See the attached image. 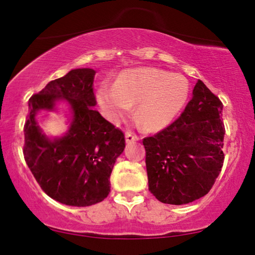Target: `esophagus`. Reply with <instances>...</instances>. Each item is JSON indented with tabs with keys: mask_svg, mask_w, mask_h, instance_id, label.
Masks as SVG:
<instances>
[{
	"mask_svg": "<svg viewBox=\"0 0 255 255\" xmlns=\"http://www.w3.org/2000/svg\"><path fill=\"white\" fill-rule=\"evenodd\" d=\"M138 136L134 134V132L131 131H127L126 132V140L128 143H132V142H136V140H138Z\"/></svg>",
	"mask_w": 255,
	"mask_h": 255,
	"instance_id": "1",
	"label": "esophagus"
}]
</instances>
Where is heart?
Segmentation results:
<instances>
[{
  "label": "heart",
  "instance_id": "heart-1",
  "mask_svg": "<svg viewBox=\"0 0 255 255\" xmlns=\"http://www.w3.org/2000/svg\"><path fill=\"white\" fill-rule=\"evenodd\" d=\"M189 85L180 74L154 67L127 70L115 86L102 83L97 98L105 115L118 121L137 103L136 115L149 129H160L173 121L188 100Z\"/></svg>",
  "mask_w": 255,
  "mask_h": 255
}]
</instances>
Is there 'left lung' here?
Returning a JSON list of instances; mask_svg holds the SVG:
<instances>
[{
	"label": "left lung",
	"mask_w": 255,
	"mask_h": 255,
	"mask_svg": "<svg viewBox=\"0 0 255 255\" xmlns=\"http://www.w3.org/2000/svg\"><path fill=\"white\" fill-rule=\"evenodd\" d=\"M174 123L143 138L149 190L164 204L183 205L207 195L225 160L222 102L198 80Z\"/></svg>",
	"instance_id": "left-lung-1"
}]
</instances>
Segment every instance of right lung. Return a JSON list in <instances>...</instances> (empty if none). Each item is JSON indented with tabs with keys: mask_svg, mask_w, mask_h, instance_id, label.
<instances>
[{
	"mask_svg": "<svg viewBox=\"0 0 255 255\" xmlns=\"http://www.w3.org/2000/svg\"><path fill=\"white\" fill-rule=\"evenodd\" d=\"M91 68H77L52 80L28 102L24 125V158L41 189L59 203L85 207L104 200L111 191L110 176L125 149V135L105 120L96 105ZM64 98L74 120L62 139L48 140L35 121L40 109H52Z\"/></svg>",
	"mask_w": 255,
	"mask_h": 255,
	"instance_id": "1",
	"label": "right lung"
}]
</instances>
